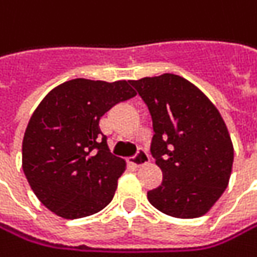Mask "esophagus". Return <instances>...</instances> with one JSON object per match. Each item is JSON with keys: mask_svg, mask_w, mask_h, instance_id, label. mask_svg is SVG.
I'll use <instances>...</instances> for the list:
<instances>
[{"mask_svg": "<svg viewBox=\"0 0 257 257\" xmlns=\"http://www.w3.org/2000/svg\"><path fill=\"white\" fill-rule=\"evenodd\" d=\"M148 162H149V155L146 153V150H143V149H140V150L137 152V155L130 159V163H132V165H135L136 168H140V166L146 165Z\"/></svg>", "mask_w": 257, "mask_h": 257, "instance_id": "34e87169", "label": "esophagus"}]
</instances>
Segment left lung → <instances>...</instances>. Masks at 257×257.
<instances>
[{"mask_svg": "<svg viewBox=\"0 0 257 257\" xmlns=\"http://www.w3.org/2000/svg\"><path fill=\"white\" fill-rule=\"evenodd\" d=\"M153 120L152 155L163 181L149 202L175 218L211 210L228 185L234 149L217 107L199 88L173 73L130 81Z\"/></svg>", "mask_w": 257, "mask_h": 257, "instance_id": "1", "label": "left lung"}]
</instances>
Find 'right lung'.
<instances>
[{
  "label": "right lung",
  "instance_id": "add662e5",
  "mask_svg": "<svg viewBox=\"0 0 257 257\" xmlns=\"http://www.w3.org/2000/svg\"><path fill=\"white\" fill-rule=\"evenodd\" d=\"M133 96L130 81L76 78L40 101L23 139V171L46 208L73 220L111 202L125 161L109 153L99 118Z\"/></svg>",
  "mask_w": 257,
  "mask_h": 257
}]
</instances>
